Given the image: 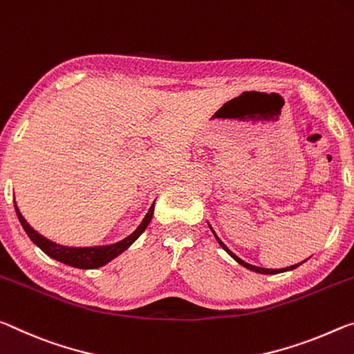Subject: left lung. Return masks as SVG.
<instances>
[{"mask_svg":"<svg viewBox=\"0 0 354 354\" xmlns=\"http://www.w3.org/2000/svg\"><path fill=\"white\" fill-rule=\"evenodd\" d=\"M212 229V227H210ZM212 232H213V229H212ZM213 234H215V232H213ZM215 236H216V240H218V243L219 245L223 246V249L225 252H229V256L230 257H234L236 262H239L240 265H243L245 266V268H248V270H251V271H256V273H262V274H277V273H283V271H288V270H295L297 268V266H299L301 263H298V265H292V266H288V268H281V270H268V268H259V266H254V265H249V263H246V262H243V260L240 259V257H236L234 252L230 251V249L224 245V243L218 239V235L215 234Z\"/></svg>","mask_w":354,"mask_h":354,"instance_id":"1","label":"left lung"}]
</instances>
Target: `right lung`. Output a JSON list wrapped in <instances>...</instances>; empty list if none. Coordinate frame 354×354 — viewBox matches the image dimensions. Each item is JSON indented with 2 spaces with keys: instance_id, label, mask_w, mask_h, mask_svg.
Returning a JSON list of instances; mask_svg holds the SVG:
<instances>
[{
  "instance_id": "obj_1",
  "label": "right lung",
  "mask_w": 354,
  "mask_h": 354,
  "mask_svg": "<svg viewBox=\"0 0 354 354\" xmlns=\"http://www.w3.org/2000/svg\"><path fill=\"white\" fill-rule=\"evenodd\" d=\"M15 205V212L17 216H19V221L21 223L23 229L28 234V236L32 240L34 245H37L42 251L46 254V256L53 257L57 262H62L66 265L75 266V268H83V270H94L98 268V266L106 265L108 262H111L114 257H118L119 254H122L127 248H129L133 241H135L139 235L142 234L144 230L150 223L153 215V205L149 208L147 215L144 216L142 223L138 225V229L133 232L131 235L127 236L122 241L114 243V245L109 246H94V248H67V246H61L56 245V243L46 240L45 236H42L39 232L34 230L30 224L26 223V219L21 216V213L19 210V207Z\"/></svg>"
}]
</instances>
